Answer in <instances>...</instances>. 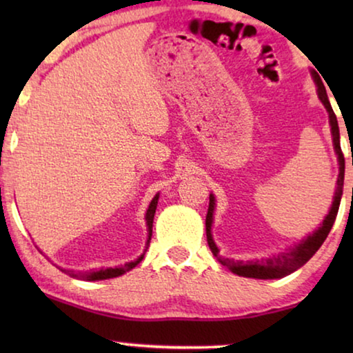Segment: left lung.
I'll use <instances>...</instances> for the list:
<instances>
[{"instance_id":"obj_1","label":"left lung","mask_w":353,"mask_h":353,"mask_svg":"<svg viewBox=\"0 0 353 353\" xmlns=\"http://www.w3.org/2000/svg\"><path fill=\"white\" fill-rule=\"evenodd\" d=\"M313 81L316 85V93L318 98L325 105L327 110V117H330V127H331V134H332V144H334V151L337 156V162H339V175H337V188L334 192V201H332L331 209L327 212V215L323 220V223L318 226V230L313 231L308 236H305L301 243L294 244L292 248L284 250V252H279L276 255H270V257L265 259H257L250 260V262H243V260H234L228 259L220 255V249L216 248L214 238H212V223H214V210H215V196L210 194V202H209V210H207L205 216V231H207V243H209V248L212 254L215 255L216 260L233 272L234 274H239V276L244 278H255V279H278L284 278L288 274H291L305 265L308 260H310L318 249L321 248V244L325 243V239L330 234V231L334 225L337 210H339L341 205V197H342V188H344V172H345V162H344V154L341 151V137H339V125H337V119L334 110L331 108L330 99H327L326 88L323 85L321 77L316 74L315 70H312Z\"/></svg>"}]
</instances>
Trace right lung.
<instances>
[{
    "label": "right lung",
    "mask_w": 353,
    "mask_h": 353,
    "mask_svg": "<svg viewBox=\"0 0 353 353\" xmlns=\"http://www.w3.org/2000/svg\"><path fill=\"white\" fill-rule=\"evenodd\" d=\"M157 201H159V192L156 196L152 197L151 204H149L148 210H146V216H144V220H146V226H148V241H146V249H144V252L139 255L137 260H132V262H127L122 267H115V268H105V270H98V272H85V273H75L72 272V270H67V273L70 274L72 278H77V279H83V281H101V279H109V278H117V276H122L123 273L130 272V270H133L137 265L141 262L144 254H146L148 250V245L151 243V236H152V221H154V214H156V209H157ZM65 272V270H64Z\"/></svg>",
    "instance_id": "right-lung-1"
}]
</instances>
